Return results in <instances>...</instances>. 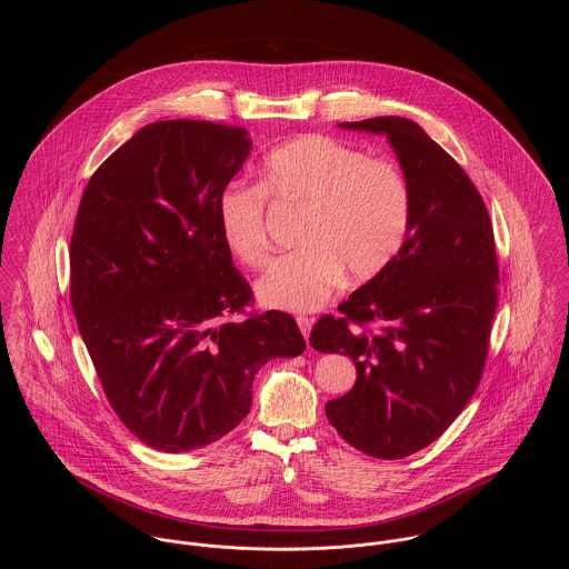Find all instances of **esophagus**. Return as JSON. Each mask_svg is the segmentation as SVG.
<instances>
[{
	"instance_id": "1",
	"label": "esophagus",
	"mask_w": 569,
	"mask_h": 569,
	"mask_svg": "<svg viewBox=\"0 0 569 569\" xmlns=\"http://www.w3.org/2000/svg\"><path fill=\"white\" fill-rule=\"evenodd\" d=\"M298 326H300V332L309 339V332H311V326H313V320L311 318H305V316H298Z\"/></svg>"
}]
</instances>
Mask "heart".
<instances>
[{"mask_svg":"<svg viewBox=\"0 0 569 569\" xmlns=\"http://www.w3.org/2000/svg\"><path fill=\"white\" fill-rule=\"evenodd\" d=\"M267 194L305 208L302 249L280 258L258 282V300L282 311H316L348 273L379 276L401 251L411 221V192L390 160L325 136H300L273 149L258 183H230L217 203L221 241L251 269L269 262Z\"/></svg>","mask_w":569,"mask_h":569,"instance_id":"1","label":"heart"}]
</instances>
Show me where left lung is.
<instances>
[{
  "label": "left lung",
  "mask_w": 569,
  "mask_h": 569,
  "mask_svg": "<svg viewBox=\"0 0 569 569\" xmlns=\"http://www.w3.org/2000/svg\"><path fill=\"white\" fill-rule=\"evenodd\" d=\"M339 127L388 138L411 221L397 258L339 305V318L318 320L311 346L357 366L355 388L326 403L328 422L355 449L399 460L431 445L482 379L499 282L492 226L469 174L416 122Z\"/></svg>",
  "instance_id": "left-lung-1"
}]
</instances>
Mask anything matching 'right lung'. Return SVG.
I'll return each instance as SVG.
<instances>
[{
	"mask_svg": "<svg viewBox=\"0 0 569 569\" xmlns=\"http://www.w3.org/2000/svg\"><path fill=\"white\" fill-rule=\"evenodd\" d=\"M249 149L239 127L153 122L82 192L70 244L77 325L113 411L158 451L230 433L256 372L307 348L289 313L234 320L251 289L221 241L217 203Z\"/></svg>",
	"mask_w": 569,
	"mask_h": 569,
	"instance_id": "obj_1",
	"label": "right lung"
}]
</instances>
